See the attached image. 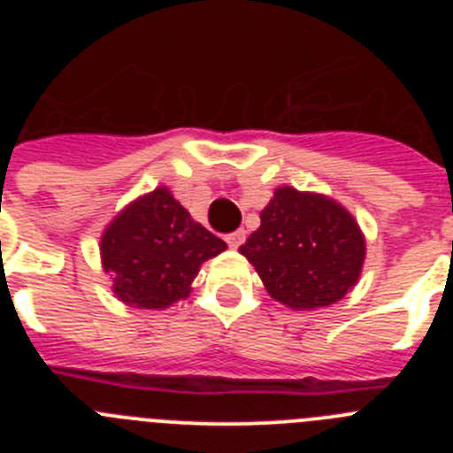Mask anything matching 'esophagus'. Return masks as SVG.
<instances>
[{"label":"esophagus","mask_w":453,"mask_h":453,"mask_svg":"<svg viewBox=\"0 0 453 453\" xmlns=\"http://www.w3.org/2000/svg\"><path fill=\"white\" fill-rule=\"evenodd\" d=\"M226 242H229L231 250H238V247L245 242V231L238 229V231H234V234H229L226 235Z\"/></svg>","instance_id":"1"}]
</instances>
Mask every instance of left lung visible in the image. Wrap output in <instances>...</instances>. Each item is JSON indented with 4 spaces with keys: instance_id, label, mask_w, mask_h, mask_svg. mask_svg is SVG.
<instances>
[{
    "instance_id": "left-lung-1",
    "label": "left lung",
    "mask_w": 453,
    "mask_h": 453,
    "mask_svg": "<svg viewBox=\"0 0 453 453\" xmlns=\"http://www.w3.org/2000/svg\"><path fill=\"white\" fill-rule=\"evenodd\" d=\"M267 292L295 311L342 299L365 261L356 219L334 199L279 188L261 211V226L240 247Z\"/></svg>"
}]
</instances>
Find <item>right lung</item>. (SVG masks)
Segmentation results:
<instances>
[{"mask_svg":"<svg viewBox=\"0 0 453 453\" xmlns=\"http://www.w3.org/2000/svg\"><path fill=\"white\" fill-rule=\"evenodd\" d=\"M224 250L226 242L195 222L167 188L129 203L102 235L115 295L138 308H167L188 297L199 265Z\"/></svg>","mask_w":453,"mask_h":453,"instance_id":"add662e5","label":"right lung"}]
</instances>
